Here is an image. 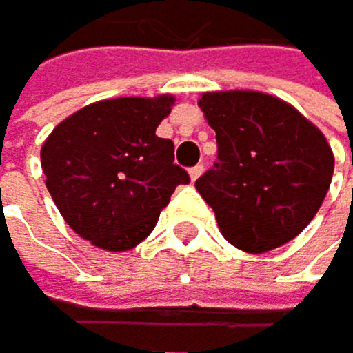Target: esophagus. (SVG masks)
Listing matches in <instances>:
<instances>
[{
    "label": "esophagus",
    "mask_w": 353,
    "mask_h": 353,
    "mask_svg": "<svg viewBox=\"0 0 353 353\" xmlns=\"http://www.w3.org/2000/svg\"><path fill=\"white\" fill-rule=\"evenodd\" d=\"M202 173H204V167H202V164H195V167L189 169V175H191V180H193V182H195L197 178H200Z\"/></svg>",
    "instance_id": "34e87169"
}]
</instances>
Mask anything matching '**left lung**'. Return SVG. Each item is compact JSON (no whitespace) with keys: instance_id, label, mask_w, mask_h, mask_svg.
<instances>
[{"instance_id":"left-lung-1","label":"left lung","mask_w":353,"mask_h":353,"mask_svg":"<svg viewBox=\"0 0 353 353\" xmlns=\"http://www.w3.org/2000/svg\"><path fill=\"white\" fill-rule=\"evenodd\" d=\"M197 105L215 129L217 162L195 189L224 239L250 254L294 239L332 182L334 153L321 129L263 92H206Z\"/></svg>"}]
</instances>
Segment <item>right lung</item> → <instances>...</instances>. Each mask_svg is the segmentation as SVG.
I'll list each match as a JSON object with an SVG mask.
<instances>
[{
    "label": "right lung",
    "instance_id": "add662e5",
    "mask_svg": "<svg viewBox=\"0 0 353 353\" xmlns=\"http://www.w3.org/2000/svg\"><path fill=\"white\" fill-rule=\"evenodd\" d=\"M171 94L107 99L61 121L41 147L46 186L79 237L103 250H132L189 173L173 164V142L158 138Z\"/></svg>",
    "mask_w": 353,
    "mask_h": 353
}]
</instances>
